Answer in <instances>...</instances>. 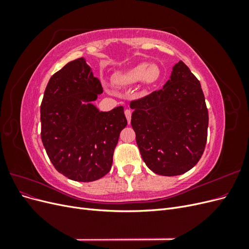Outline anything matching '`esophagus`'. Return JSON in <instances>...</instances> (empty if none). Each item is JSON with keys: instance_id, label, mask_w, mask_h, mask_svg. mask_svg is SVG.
Returning <instances> with one entry per match:
<instances>
[{"instance_id": "1", "label": "esophagus", "mask_w": 249, "mask_h": 249, "mask_svg": "<svg viewBox=\"0 0 249 249\" xmlns=\"http://www.w3.org/2000/svg\"><path fill=\"white\" fill-rule=\"evenodd\" d=\"M124 115H125V117H126V120H127V124H130V123H131V116H132V111H131V110H129V109H126V110L124 111Z\"/></svg>"}]
</instances>
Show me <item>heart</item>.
Returning <instances> with one entry per match:
<instances>
[{"label":"heart","instance_id":"heart-1","mask_svg":"<svg viewBox=\"0 0 249 249\" xmlns=\"http://www.w3.org/2000/svg\"><path fill=\"white\" fill-rule=\"evenodd\" d=\"M159 78V69L155 64L138 63L124 71L116 72L112 77L115 85L126 87L137 84L139 82L144 84H153Z\"/></svg>","mask_w":249,"mask_h":249}]
</instances>
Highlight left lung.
<instances>
[{
    "label": "left lung",
    "mask_w": 249,
    "mask_h": 249,
    "mask_svg": "<svg viewBox=\"0 0 249 249\" xmlns=\"http://www.w3.org/2000/svg\"><path fill=\"white\" fill-rule=\"evenodd\" d=\"M131 124L142 160L157 175H183L205 150L209 114L199 81L183 61L162 89L133 101Z\"/></svg>",
    "instance_id": "1"
}]
</instances>
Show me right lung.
<instances>
[{
    "label": "right lung",
    "mask_w": 249,
    "mask_h": 249,
    "mask_svg": "<svg viewBox=\"0 0 249 249\" xmlns=\"http://www.w3.org/2000/svg\"><path fill=\"white\" fill-rule=\"evenodd\" d=\"M100 80L84 57L51 77L40 106L41 140L54 167L77 182H92L110 171L119 134L126 126L124 107L100 111Z\"/></svg>",
    "instance_id": "right-lung-1"
}]
</instances>
